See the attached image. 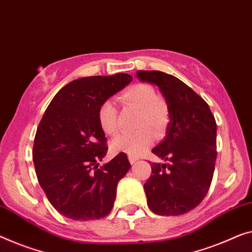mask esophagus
<instances>
[{"label": "esophagus", "instance_id": "34e87169", "mask_svg": "<svg viewBox=\"0 0 252 252\" xmlns=\"http://www.w3.org/2000/svg\"><path fill=\"white\" fill-rule=\"evenodd\" d=\"M138 160V158L137 157H134V156H131V155H129V162L131 163V164H134Z\"/></svg>", "mask_w": 252, "mask_h": 252}]
</instances>
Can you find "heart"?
I'll use <instances>...</instances> for the list:
<instances>
[{
    "label": "heart",
    "instance_id": "heart-1",
    "mask_svg": "<svg viewBox=\"0 0 252 252\" xmlns=\"http://www.w3.org/2000/svg\"><path fill=\"white\" fill-rule=\"evenodd\" d=\"M120 100L126 106L140 112L139 126L144 127L136 133H122L111 141L113 153H126L138 156L146 152L153 144L154 134L162 133L170 122V107L166 100L157 96L156 89L148 84H136L130 86L121 95ZM97 120L100 129L108 136H113L119 130L118 108L113 100L107 99L100 104L97 112Z\"/></svg>",
    "mask_w": 252,
    "mask_h": 252
}]
</instances>
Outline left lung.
<instances>
[{
	"label": "left lung",
	"instance_id": "8db88e82",
	"mask_svg": "<svg viewBox=\"0 0 252 252\" xmlns=\"http://www.w3.org/2000/svg\"><path fill=\"white\" fill-rule=\"evenodd\" d=\"M156 85L170 107L164 140L152 152L166 163H152L144 185L148 207L157 215L178 216L204 200L216 162V121L208 104L189 86L162 71H137Z\"/></svg>",
	"mask_w": 252,
	"mask_h": 252
}]
</instances>
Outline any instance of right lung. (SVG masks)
<instances>
[{"label":"right lung","instance_id":"add662e5","mask_svg":"<svg viewBox=\"0 0 252 252\" xmlns=\"http://www.w3.org/2000/svg\"><path fill=\"white\" fill-rule=\"evenodd\" d=\"M131 81L126 73L71 81L40 120L32 149L36 175L48 201L67 219H103L113 207L116 187L131 165L120 153L98 166L108 148L97 112Z\"/></svg>","mask_w":252,"mask_h":252}]
</instances>
